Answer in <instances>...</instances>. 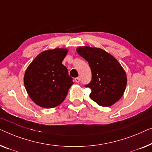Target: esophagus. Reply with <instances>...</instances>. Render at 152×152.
Instances as JSON below:
<instances>
[{
	"label": "esophagus",
	"mask_w": 152,
	"mask_h": 152,
	"mask_svg": "<svg viewBox=\"0 0 152 152\" xmlns=\"http://www.w3.org/2000/svg\"><path fill=\"white\" fill-rule=\"evenodd\" d=\"M75 81H76V83H78L79 82H80V78H79V77H77V78H75Z\"/></svg>",
	"instance_id": "obj_1"
}]
</instances>
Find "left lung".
<instances>
[{
    "label": "left lung",
    "instance_id": "1",
    "mask_svg": "<svg viewBox=\"0 0 152 152\" xmlns=\"http://www.w3.org/2000/svg\"><path fill=\"white\" fill-rule=\"evenodd\" d=\"M76 51L91 69V80L85 85L91 89V99L102 107L118 101L125 90L127 76L117 60L99 48L80 47Z\"/></svg>",
    "mask_w": 152,
    "mask_h": 152
}]
</instances>
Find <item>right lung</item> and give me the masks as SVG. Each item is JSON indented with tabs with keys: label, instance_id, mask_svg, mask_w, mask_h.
Segmentation results:
<instances>
[{
	"label": "right lung",
	"instance_id": "right-lung-1",
	"mask_svg": "<svg viewBox=\"0 0 152 152\" xmlns=\"http://www.w3.org/2000/svg\"><path fill=\"white\" fill-rule=\"evenodd\" d=\"M67 53L65 49H54L40 53L25 72L24 84L31 99L45 108L55 107L67 96L74 84L67 67L62 64Z\"/></svg>",
	"mask_w": 152,
	"mask_h": 152
}]
</instances>
